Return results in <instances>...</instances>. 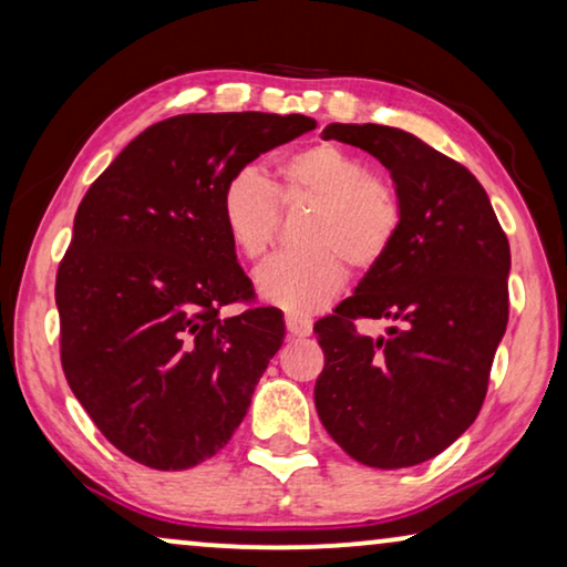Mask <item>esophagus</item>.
<instances>
[{
  "mask_svg": "<svg viewBox=\"0 0 567 567\" xmlns=\"http://www.w3.org/2000/svg\"><path fill=\"white\" fill-rule=\"evenodd\" d=\"M285 326H287V331H290V337H308V333L313 331V323H310V318L292 316V313L285 318Z\"/></svg>",
  "mask_w": 567,
  "mask_h": 567,
  "instance_id": "1",
  "label": "esophagus"
}]
</instances>
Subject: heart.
Wrapping results in <instances>:
<instances>
[{
  "mask_svg": "<svg viewBox=\"0 0 567 567\" xmlns=\"http://www.w3.org/2000/svg\"><path fill=\"white\" fill-rule=\"evenodd\" d=\"M280 205H310L298 226L302 249L269 259L257 275V292L292 316H308L337 298L347 280L344 261L357 272L378 267L403 223L395 189L337 143H316L287 156L277 187L254 166L223 185V228L246 261H259L272 249Z\"/></svg>",
  "mask_w": 567,
  "mask_h": 567,
  "instance_id": "heart-1",
  "label": "heart"
}]
</instances>
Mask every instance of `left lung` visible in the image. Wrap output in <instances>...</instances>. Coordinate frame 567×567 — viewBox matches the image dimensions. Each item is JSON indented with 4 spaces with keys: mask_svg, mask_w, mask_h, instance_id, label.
I'll return each mask as SVG.
<instances>
[{
    "mask_svg": "<svg viewBox=\"0 0 567 567\" xmlns=\"http://www.w3.org/2000/svg\"><path fill=\"white\" fill-rule=\"evenodd\" d=\"M321 135L385 166L403 223L388 257L313 326L326 354L318 419L367 467L421 465L460 440L483 405L508 323V238L481 182L413 133L331 123ZM357 317L391 326L372 340L355 331Z\"/></svg>",
    "mask_w": 567,
    "mask_h": 567,
    "instance_id": "left-lung-1",
    "label": "left lung"
}]
</instances>
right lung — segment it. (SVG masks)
<instances>
[{"label":"right lung","instance_id":"1","mask_svg":"<svg viewBox=\"0 0 567 567\" xmlns=\"http://www.w3.org/2000/svg\"><path fill=\"white\" fill-rule=\"evenodd\" d=\"M313 127L306 115H177L86 189L55 277L61 364L100 432L141 465L187 470L223 450L282 347L277 308L218 316L254 295L220 193Z\"/></svg>","mask_w":567,"mask_h":567}]
</instances>
